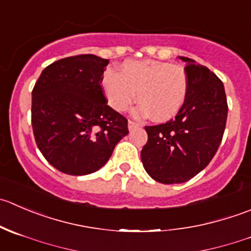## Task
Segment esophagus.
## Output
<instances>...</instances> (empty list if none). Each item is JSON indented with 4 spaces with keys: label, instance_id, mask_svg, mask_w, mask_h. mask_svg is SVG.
Masks as SVG:
<instances>
[{
    "label": "esophagus",
    "instance_id": "esophagus-1",
    "mask_svg": "<svg viewBox=\"0 0 251 251\" xmlns=\"http://www.w3.org/2000/svg\"><path fill=\"white\" fill-rule=\"evenodd\" d=\"M138 126H140V124L138 123H136V121L133 120H128V128H130V130H132V128L135 127H138Z\"/></svg>",
    "mask_w": 251,
    "mask_h": 251
}]
</instances>
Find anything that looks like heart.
I'll list each match as a JSON object with an SVG mask.
<instances>
[{
    "instance_id": "heart-1",
    "label": "heart",
    "mask_w": 251,
    "mask_h": 251,
    "mask_svg": "<svg viewBox=\"0 0 251 251\" xmlns=\"http://www.w3.org/2000/svg\"><path fill=\"white\" fill-rule=\"evenodd\" d=\"M108 103L116 111H126L137 98L138 115L150 114L153 120L174 118L185 103L189 88L184 67L157 60L126 61L120 74L105 72L101 81Z\"/></svg>"
}]
</instances>
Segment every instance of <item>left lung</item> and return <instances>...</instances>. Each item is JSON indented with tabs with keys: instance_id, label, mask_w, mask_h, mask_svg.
Wrapping results in <instances>:
<instances>
[{
	"instance_id": "left-lung-1",
	"label": "left lung",
	"mask_w": 251,
	"mask_h": 251,
	"mask_svg": "<svg viewBox=\"0 0 251 251\" xmlns=\"http://www.w3.org/2000/svg\"><path fill=\"white\" fill-rule=\"evenodd\" d=\"M186 62L189 88L174 119L146 126L148 140L141 151L146 172L162 184L187 181L205 169L222 141L228 104L222 81L193 58Z\"/></svg>"
}]
</instances>
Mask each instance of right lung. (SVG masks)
Instances as JSON below:
<instances>
[{"label": "right lung", "mask_w": 251, "mask_h": 251, "mask_svg": "<svg viewBox=\"0 0 251 251\" xmlns=\"http://www.w3.org/2000/svg\"><path fill=\"white\" fill-rule=\"evenodd\" d=\"M109 60L71 56L49 65L31 92V126L45 159L69 175L97 172L128 133L127 119L106 104Z\"/></svg>", "instance_id": "1"}]
</instances>
